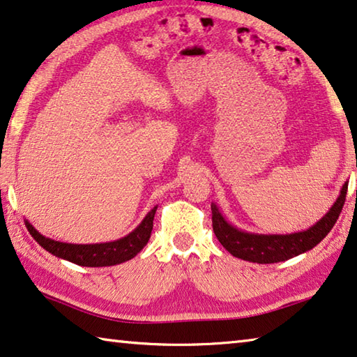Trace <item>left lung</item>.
<instances>
[{"label": "left lung", "instance_id": "left-lung-1", "mask_svg": "<svg viewBox=\"0 0 357 357\" xmlns=\"http://www.w3.org/2000/svg\"><path fill=\"white\" fill-rule=\"evenodd\" d=\"M348 184L343 185L342 194L338 197L335 205L331 211L322 218L313 227L291 235H254L246 231L236 230L222 218L216 205H211L213 209V230L216 234L225 250L231 256L250 260L256 264H275L282 262L298 254L307 252L326 238V235L332 230L333 224L340 216L342 208L347 200Z\"/></svg>", "mask_w": 357, "mask_h": 357}]
</instances>
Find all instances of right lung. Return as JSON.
Wrapping results in <instances>:
<instances>
[{
    "label": "right lung",
    "instance_id": "1",
    "mask_svg": "<svg viewBox=\"0 0 357 357\" xmlns=\"http://www.w3.org/2000/svg\"><path fill=\"white\" fill-rule=\"evenodd\" d=\"M155 209L157 206L151 209V213L132 234H128L117 241L100 243V245H70V243H60L43 236L39 231L31 227V224L25 222V225L33 238L44 250L54 254V256L70 260L73 264L82 265V267H107V265L126 262V260L135 257L143 250L146 243L149 241L152 225H154Z\"/></svg>",
    "mask_w": 357,
    "mask_h": 357
}]
</instances>
